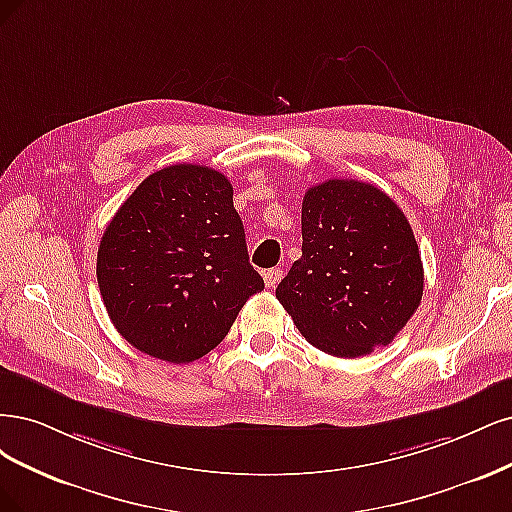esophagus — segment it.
I'll list each match as a JSON object with an SVG mask.
<instances>
[{
    "mask_svg": "<svg viewBox=\"0 0 512 512\" xmlns=\"http://www.w3.org/2000/svg\"><path fill=\"white\" fill-rule=\"evenodd\" d=\"M263 276V283H266V287H276L280 283V278H283V270L280 268H270V270H263L261 272Z\"/></svg>",
    "mask_w": 512,
    "mask_h": 512,
    "instance_id": "esophagus-1",
    "label": "esophagus"
}]
</instances>
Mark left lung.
<instances>
[{"mask_svg": "<svg viewBox=\"0 0 512 512\" xmlns=\"http://www.w3.org/2000/svg\"><path fill=\"white\" fill-rule=\"evenodd\" d=\"M423 263L400 206L374 185L332 178L302 202V257L276 287L300 334L336 357L370 355L415 315Z\"/></svg>", "mask_w": 512, "mask_h": 512, "instance_id": "left-lung-1", "label": "left lung"}]
</instances>
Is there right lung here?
<instances>
[{
	"instance_id": "1",
	"label": "right lung",
	"mask_w": 512,
	"mask_h": 512,
	"mask_svg": "<svg viewBox=\"0 0 512 512\" xmlns=\"http://www.w3.org/2000/svg\"><path fill=\"white\" fill-rule=\"evenodd\" d=\"M97 285L138 351L172 364L210 353L263 289L227 176L193 163L146 176L106 227Z\"/></svg>"
}]
</instances>
